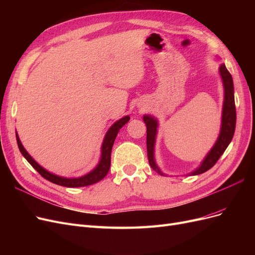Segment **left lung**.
Listing matches in <instances>:
<instances>
[{
    "mask_svg": "<svg viewBox=\"0 0 255 255\" xmlns=\"http://www.w3.org/2000/svg\"><path fill=\"white\" fill-rule=\"evenodd\" d=\"M219 60V57H216ZM218 72L223 86V103L221 111V125L219 135L217 140L214 143L211 150L207 152L204 158L202 159L200 165L192 170L191 172L185 175H197L201 174L211 169L219 157L222 155L223 152L226 151L230 142L232 141L235 126H236V109H235V100H234V84L232 75L230 74L225 64H220L218 68ZM143 122L146 127V151H148V159L149 164L153 170H155L160 175H167L160 170L156 163L155 158V143L156 137L158 133L159 123L156 117L152 115H143Z\"/></svg>",
    "mask_w": 255,
    "mask_h": 255,
    "instance_id": "obj_1",
    "label": "left lung"
}]
</instances>
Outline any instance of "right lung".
I'll use <instances>...</instances> for the list:
<instances>
[{
  "label": "right lung",
  "mask_w": 255,
  "mask_h": 255,
  "mask_svg": "<svg viewBox=\"0 0 255 255\" xmlns=\"http://www.w3.org/2000/svg\"><path fill=\"white\" fill-rule=\"evenodd\" d=\"M128 120H129V116H125L123 118L114 122V125L109 128V130H107L104 136V139L101 145V156H100L98 165L88 173L78 177H66V176L56 175L48 171L47 169H44L43 167H41L24 149V146H23L19 138V135L16 132L17 143L22 155L24 156V158L33 166L35 170L39 172V174H41L45 180L65 187L88 186V185L95 184V183H98L99 181H101L103 177L109 173L110 167H111V154H112V148H113L114 141L116 139V137H117V134L120 130V128L125 126L126 123H128Z\"/></svg>",
  "instance_id": "add662e5"
}]
</instances>
